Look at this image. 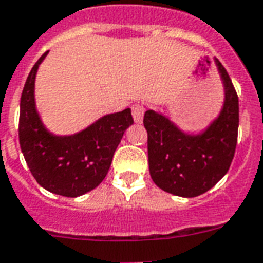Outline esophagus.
<instances>
[{
    "mask_svg": "<svg viewBox=\"0 0 263 263\" xmlns=\"http://www.w3.org/2000/svg\"><path fill=\"white\" fill-rule=\"evenodd\" d=\"M144 112H145V107H144V104H134L133 107H132L133 119L134 122H137V123H141Z\"/></svg>",
    "mask_w": 263,
    "mask_h": 263,
    "instance_id": "esophagus-1",
    "label": "esophagus"
}]
</instances>
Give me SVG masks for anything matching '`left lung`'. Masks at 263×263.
<instances>
[{
  "mask_svg": "<svg viewBox=\"0 0 263 263\" xmlns=\"http://www.w3.org/2000/svg\"><path fill=\"white\" fill-rule=\"evenodd\" d=\"M225 87L223 107L200 134H186L168 118L148 109V162L154 182L176 196L195 197L211 189L231 167L239 130V97L227 70L215 60Z\"/></svg>",
  "mask_w": 263,
  "mask_h": 263,
  "instance_id": "obj_1",
  "label": "left lung"
}]
</instances>
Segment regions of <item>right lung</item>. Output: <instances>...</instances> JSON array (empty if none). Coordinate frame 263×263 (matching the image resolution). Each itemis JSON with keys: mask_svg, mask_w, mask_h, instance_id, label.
Listing matches in <instances>:
<instances>
[{"mask_svg": "<svg viewBox=\"0 0 263 263\" xmlns=\"http://www.w3.org/2000/svg\"><path fill=\"white\" fill-rule=\"evenodd\" d=\"M48 53V52H46ZM34 64L20 99L19 142L32 177L46 191L77 197L95 189L105 178L126 129L133 125L130 108L100 118L72 136L49 133L35 108L34 83L38 67Z\"/></svg>", "mask_w": 263, "mask_h": 263, "instance_id": "add662e5", "label": "right lung"}]
</instances>
